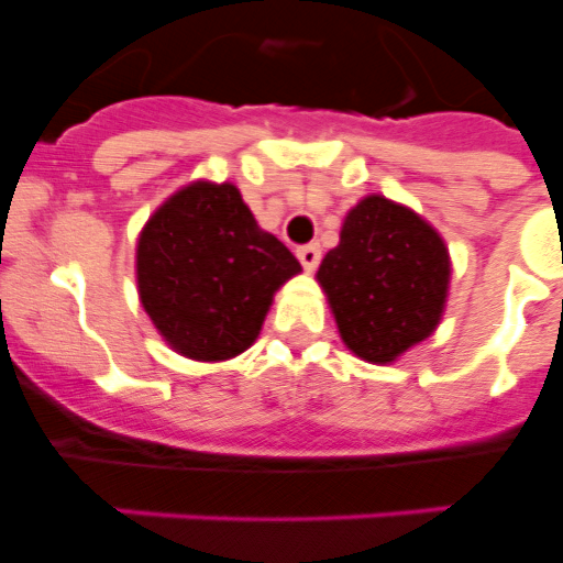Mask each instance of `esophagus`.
<instances>
[{"label":"esophagus","mask_w":563,"mask_h":563,"mask_svg":"<svg viewBox=\"0 0 563 563\" xmlns=\"http://www.w3.org/2000/svg\"><path fill=\"white\" fill-rule=\"evenodd\" d=\"M296 256H298V262L303 265V271H316L318 262H321V247H318V245H301L296 251Z\"/></svg>","instance_id":"obj_1"}]
</instances>
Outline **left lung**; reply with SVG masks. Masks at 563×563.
<instances>
[{
  "mask_svg": "<svg viewBox=\"0 0 563 563\" xmlns=\"http://www.w3.org/2000/svg\"><path fill=\"white\" fill-rule=\"evenodd\" d=\"M450 273V251L427 220L368 195L345 214L340 245L323 256L318 282L343 343L385 365L435 332Z\"/></svg>",
  "mask_w": 563,
  "mask_h": 563,
  "instance_id": "left-lung-1",
  "label": "left lung"
}]
</instances>
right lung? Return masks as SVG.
Returning a JSON list of instances; mask_svg holds the SVG:
<instances>
[{"label": "right lung", "instance_id": "obj_1", "mask_svg": "<svg viewBox=\"0 0 563 563\" xmlns=\"http://www.w3.org/2000/svg\"><path fill=\"white\" fill-rule=\"evenodd\" d=\"M298 271L285 242L256 225L234 184L195 180L178 189L136 245L144 312L175 352L200 363L245 352L273 292Z\"/></svg>", "mask_w": 563, "mask_h": 563}]
</instances>
